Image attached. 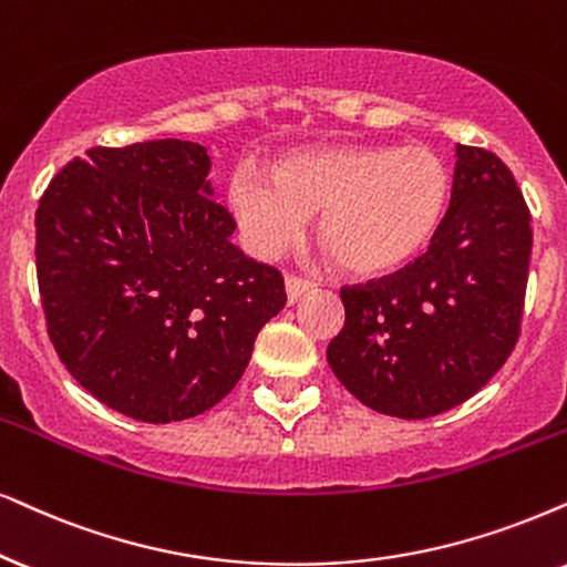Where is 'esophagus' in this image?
<instances>
[{
  "instance_id": "1",
  "label": "esophagus",
  "mask_w": 567,
  "mask_h": 567,
  "mask_svg": "<svg viewBox=\"0 0 567 567\" xmlns=\"http://www.w3.org/2000/svg\"><path fill=\"white\" fill-rule=\"evenodd\" d=\"M311 288H313V285L303 277H296V275L285 277V292H288V303H296V300Z\"/></svg>"
}]
</instances>
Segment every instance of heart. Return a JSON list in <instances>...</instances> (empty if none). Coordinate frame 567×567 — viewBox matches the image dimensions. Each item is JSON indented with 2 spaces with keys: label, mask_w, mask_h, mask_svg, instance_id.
Returning a JSON list of instances; mask_svg holds the SVG:
<instances>
[{
  "label": "heart",
  "mask_w": 567,
  "mask_h": 567,
  "mask_svg": "<svg viewBox=\"0 0 567 567\" xmlns=\"http://www.w3.org/2000/svg\"><path fill=\"white\" fill-rule=\"evenodd\" d=\"M450 172L426 146H334L282 156L267 177L235 172L227 200L256 254L275 256L319 214V246L350 277L395 275L429 246Z\"/></svg>",
  "instance_id": "b5f03b06"
}]
</instances>
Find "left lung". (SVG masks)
Returning a JSON list of instances; mask_svg holds the SVG:
<instances>
[{"label": "left lung", "mask_w": 567, "mask_h": 567, "mask_svg": "<svg viewBox=\"0 0 567 567\" xmlns=\"http://www.w3.org/2000/svg\"><path fill=\"white\" fill-rule=\"evenodd\" d=\"M532 214L499 156L457 143L450 209L424 256L340 290L327 361L371 411L429 419L476 395L520 334Z\"/></svg>", "instance_id": "obj_1"}]
</instances>
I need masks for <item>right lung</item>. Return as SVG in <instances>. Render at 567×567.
<instances>
[{"label": "right lung", "mask_w": 567, "mask_h": 567, "mask_svg": "<svg viewBox=\"0 0 567 567\" xmlns=\"http://www.w3.org/2000/svg\"><path fill=\"white\" fill-rule=\"evenodd\" d=\"M209 154L164 138L93 146L35 209V275L64 369L112 411L193 419L238 384L285 308L275 267L233 246Z\"/></svg>", "instance_id": "obj_1"}]
</instances>
